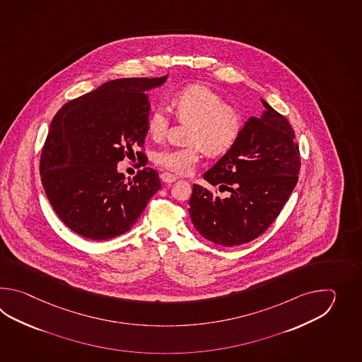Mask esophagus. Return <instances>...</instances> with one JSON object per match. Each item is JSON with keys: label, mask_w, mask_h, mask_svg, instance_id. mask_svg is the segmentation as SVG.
Instances as JSON below:
<instances>
[{"label": "esophagus", "mask_w": 362, "mask_h": 362, "mask_svg": "<svg viewBox=\"0 0 362 362\" xmlns=\"http://www.w3.org/2000/svg\"><path fill=\"white\" fill-rule=\"evenodd\" d=\"M160 178H162L163 182H165V184H172V182H175L177 180L175 175H170L168 172H163L162 175H160Z\"/></svg>", "instance_id": "obj_1"}]
</instances>
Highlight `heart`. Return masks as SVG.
Segmentation results:
<instances>
[{"label":"heart","mask_w":362,"mask_h":362,"mask_svg":"<svg viewBox=\"0 0 362 362\" xmlns=\"http://www.w3.org/2000/svg\"><path fill=\"white\" fill-rule=\"evenodd\" d=\"M172 106L180 120L192 124L187 136L190 146L165 147L154 155V160L164 170L173 173H189L199 162L200 147L207 155H221L237 142L242 120L234 108L212 89L204 85H190L175 95ZM148 133L155 139H162L168 127V115L156 108L148 119Z\"/></svg>","instance_id":"heart-1"}]
</instances>
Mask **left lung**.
<instances>
[{"label": "left lung", "instance_id": "left-lung-1", "mask_svg": "<svg viewBox=\"0 0 362 362\" xmlns=\"http://www.w3.org/2000/svg\"><path fill=\"white\" fill-rule=\"evenodd\" d=\"M262 116L245 123L237 142L203 178L220 197L194 184L189 214L195 230L218 246L257 238L281 214L300 172V153L285 116L262 100Z\"/></svg>", "mask_w": 362, "mask_h": 362}]
</instances>
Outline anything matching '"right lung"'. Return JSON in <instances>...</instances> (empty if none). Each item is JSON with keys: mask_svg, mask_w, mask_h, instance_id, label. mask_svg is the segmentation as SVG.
I'll return each mask as SVG.
<instances>
[{"mask_svg": "<svg viewBox=\"0 0 362 362\" xmlns=\"http://www.w3.org/2000/svg\"><path fill=\"white\" fill-rule=\"evenodd\" d=\"M167 77L111 80L55 114L40 175L55 214L78 235L93 240L122 235L162 187L159 173L148 167L125 182L117 163L144 147L151 108L146 92Z\"/></svg>", "mask_w": 362, "mask_h": 362, "instance_id": "add662e5", "label": "right lung"}]
</instances>
